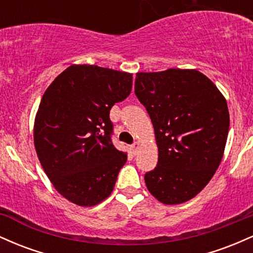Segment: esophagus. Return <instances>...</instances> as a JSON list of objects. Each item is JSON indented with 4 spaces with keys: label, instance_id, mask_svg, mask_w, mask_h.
Instances as JSON below:
<instances>
[{
    "label": "esophagus",
    "instance_id": "1",
    "mask_svg": "<svg viewBox=\"0 0 253 253\" xmlns=\"http://www.w3.org/2000/svg\"><path fill=\"white\" fill-rule=\"evenodd\" d=\"M141 148V146H140V143H138V142H136V143H134L131 146V150H132V153H137V150Z\"/></svg>",
    "mask_w": 253,
    "mask_h": 253
}]
</instances>
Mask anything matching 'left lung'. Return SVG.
<instances>
[{
	"label": "left lung",
	"mask_w": 253,
	"mask_h": 253,
	"mask_svg": "<svg viewBox=\"0 0 253 253\" xmlns=\"http://www.w3.org/2000/svg\"><path fill=\"white\" fill-rule=\"evenodd\" d=\"M135 94L155 132L158 165L147 172L148 191L164 204H180L206 188L225 152L226 98L196 69L137 73Z\"/></svg>",
	"instance_id": "left-lung-1"
}]
</instances>
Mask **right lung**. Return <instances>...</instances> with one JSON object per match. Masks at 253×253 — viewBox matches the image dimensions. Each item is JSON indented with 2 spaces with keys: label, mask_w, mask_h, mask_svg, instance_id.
I'll return each mask as SVG.
<instances>
[{
  "label": "right lung",
  "mask_w": 253,
  "mask_h": 253,
  "mask_svg": "<svg viewBox=\"0 0 253 253\" xmlns=\"http://www.w3.org/2000/svg\"><path fill=\"white\" fill-rule=\"evenodd\" d=\"M132 74L73 64L42 95L33 126L39 161L65 200L93 207L115 188L127 153L115 148L110 110L129 96Z\"/></svg>",
  "instance_id": "right-lung-1"
}]
</instances>
